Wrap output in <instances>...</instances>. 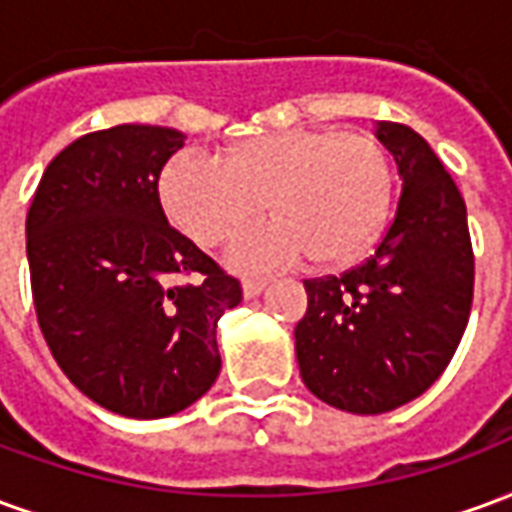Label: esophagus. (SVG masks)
<instances>
[{
  "instance_id": "esophagus-1",
  "label": "esophagus",
  "mask_w": 512,
  "mask_h": 512,
  "mask_svg": "<svg viewBox=\"0 0 512 512\" xmlns=\"http://www.w3.org/2000/svg\"><path fill=\"white\" fill-rule=\"evenodd\" d=\"M266 279H244L241 282V290H244V299H255V296H260L263 290H266Z\"/></svg>"
}]
</instances>
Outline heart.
Returning <instances> with one entry per match:
<instances>
[{"mask_svg":"<svg viewBox=\"0 0 512 512\" xmlns=\"http://www.w3.org/2000/svg\"><path fill=\"white\" fill-rule=\"evenodd\" d=\"M169 219L202 246H216L263 211L230 246L233 266L246 271L293 266L312 255L343 266L370 249L392 205V161L370 134L340 128H290L255 136L227 158L178 153L161 172Z\"/></svg>","mask_w":512,"mask_h":512,"instance_id":"obj_1","label":"heart"}]
</instances>
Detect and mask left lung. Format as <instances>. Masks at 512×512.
<instances>
[{
  "label": "left lung",
  "instance_id": "left-lung-1",
  "mask_svg": "<svg viewBox=\"0 0 512 512\" xmlns=\"http://www.w3.org/2000/svg\"><path fill=\"white\" fill-rule=\"evenodd\" d=\"M403 191L376 255L343 277L307 279L296 359L312 395L351 414L419 397L450 365L469 321L474 255L466 205L414 128L378 123Z\"/></svg>",
  "mask_w": 512,
  "mask_h": 512
}]
</instances>
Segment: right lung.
Wrapping results in <instances>:
<instances>
[{
	"label": "right lung",
	"mask_w": 512,
	"mask_h": 512,
	"mask_svg": "<svg viewBox=\"0 0 512 512\" xmlns=\"http://www.w3.org/2000/svg\"><path fill=\"white\" fill-rule=\"evenodd\" d=\"M183 139L136 123L82 136L46 167L27 213L40 332L62 373L120 417L200 400L222 370L216 323L241 304L238 279L169 227L158 200Z\"/></svg>",
	"instance_id": "add662e5"
}]
</instances>
